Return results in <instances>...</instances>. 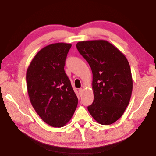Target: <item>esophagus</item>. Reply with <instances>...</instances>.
Here are the masks:
<instances>
[{"label":"esophagus","instance_id":"obj_1","mask_svg":"<svg viewBox=\"0 0 156 156\" xmlns=\"http://www.w3.org/2000/svg\"><path fill=\"white\" fill-rule=\"evenodd\" d=\"M83 89H79V90H78L79 94H80V96L82 94V93H83Z\"/></svg>","mask_w":156,"mask_h":156}]
</instances>
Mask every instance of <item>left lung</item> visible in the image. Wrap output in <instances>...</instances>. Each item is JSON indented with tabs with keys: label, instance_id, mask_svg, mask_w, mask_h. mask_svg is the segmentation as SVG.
I'll return each mask as SVG.
<instances>
[{
	"label": "left lung",
	"instance_id": "8db88e82",
	"mask_svg": "<svg viewBox=\"0 0 156 156\" xmlns=\"http://www.w3.org/2000/svg\"><path fill=\"white\" fill-rule=\"evenodd\" d=\"M93 73L94 99L87 109L103 125L114 123L130 101L133 80L130 65L119 49L107 41H81L76 44Z\"/></svg>",
	"mask_w": 156,
	"mask_h": 156
}]
</instances>
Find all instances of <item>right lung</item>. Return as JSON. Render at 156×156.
I'll return each mask as SVG.
<instances>
[{
  "label": "right lung",
  "mask_w": 156,
  "mask_h": 156,
  "mask_svg": "<svg viewBox=\"0 0 156 156\" xmlns=\"http://www.w3.org/2000/svg\"><path fill=\"white\" fill-rule=\"evenodd\" d=\"M71 44H51L31 60L26 80L31 105L44 122L62 127L72 118L78 98L64 67Z\"/></svg>",
  "instance_id": "add662e5"
}]
</instances>
